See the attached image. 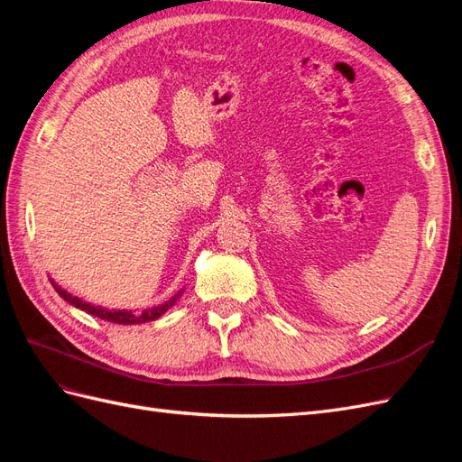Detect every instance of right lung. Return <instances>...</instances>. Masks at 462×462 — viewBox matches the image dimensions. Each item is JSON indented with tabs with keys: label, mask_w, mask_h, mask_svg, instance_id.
<instances>
[{
	"label": "right lung",
	"mask_w": 462,
	"mask_h": 462,
	"mask_svg": "<svg viewBox=\"0 0 462 462\" xmlns=\"http://www.w3.org/2000/svg\"><path fill=\"white\" fill-rule=\"evenodd\" d=\"M53 287H55V291L60 292V297H61L63 300H67L69 304H73L75 309L85 310L87 314H92V316H96V318H102V319H106V321H111V324H123V326L144 324V321L158 319L162 314H165L167 310H170L171 306L177 302V299L180 297V292H179V295H175L171 300H167V302H163V304H160V306H153V309H148V310H144V312H141V314H134V312H131V310H107V309H100V306H94V304L85 302V300L79 299V297H73L71 292H67V291L61 289L60 285L53 283Z\"/></svg>",
	"instance_id": "obj_1"
}]
</instances>
